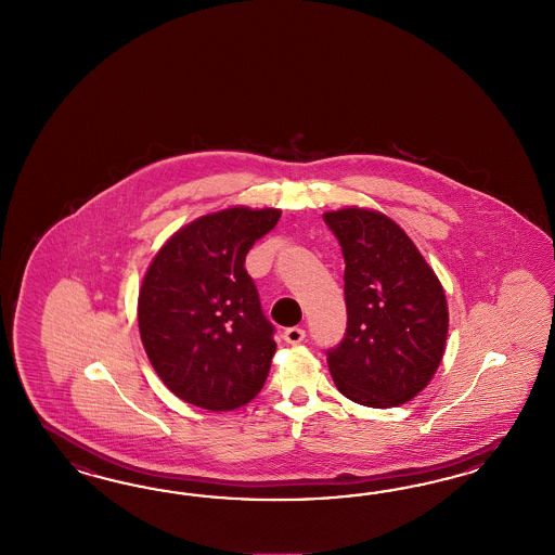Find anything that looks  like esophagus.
<instances>
[{
  "instance_id": "34e87169",
  "label": "esophagus",
  "mask_w": 555,
  "mask_h": 555,
  "mask_svg": "<svg viewBox=\"0 0 555 555\" xmlns=\"http://www.w3.org/2000/svg\"><path fill=\"white\" fill-rule=\"evenodd\" d=\"M283 337H285L286 344L297 346V344H301L302 339H305V330L302 327H288V330H285Z\"/></svg>"
}]
</instances>
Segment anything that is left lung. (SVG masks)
Here are the masks:
<instances>
[{
	"mask_svg": "<svg viewBox=\"0 0 555 555\" xmlns=\"http://www.w3.org/2000/svg\"><path fill=\"white\" fill-rule=\"evenodd\" d=\"M344 254L348 327L327 352L337 390L388 409L411 401L446 352L448 301L434 269L403 228L380 211L323 214Z\"/></svg>",
	"mask_w": 555,
	"mask_h": 555,
	"instance_id": "left-lung-1",
	"label": "left lung"
}]
</instances>
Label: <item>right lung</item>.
<instances>
[{
    "label": "right lung",
    "mask_w": 555,
    "mask_h": 555,
    "mask_svg": "<svg viewBox=\"0 0 555 555\" xmlns=\"http://www.w3.org/2000/svg\"><path fill=\"white\" fill-rule=\"evenodd\" d=\"M281 209L230 207L195 219L156 253L138 295V327L170 392L207 411L250 403L276 350L253 276L254 242Z\"/></svg>",
    "instance_id": "add662e5"
}]
</instances>
